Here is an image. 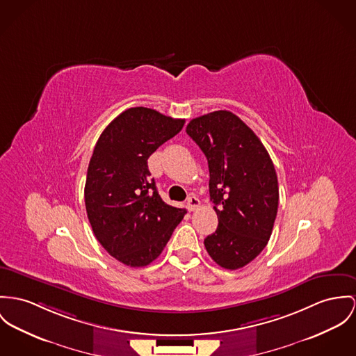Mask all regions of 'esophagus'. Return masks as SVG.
<instances>
[{
  "instance_id": "esophagus-1",
  "label": "esophagus",
  "mask_w": 356,
  "mask_h": 356,
  "mask_svg": "<svg viewBox=\"0 0 356 356\" xmlns=\"http://www.w3.org/2000/svg\"><path fill=\"white\" fill-rule=\"evenodd\" d=\"M199 204H200V202H199V199H197L196 196H190V197H188V200H187V209H188L190 211H193L195 209H197Z\"/></svg>"
}]
</instances>
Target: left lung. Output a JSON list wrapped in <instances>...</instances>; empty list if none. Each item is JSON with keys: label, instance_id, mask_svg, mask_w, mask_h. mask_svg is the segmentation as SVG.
I'll list each match as a JSON object with an SVG mask.
<instances>
[{"label": "left lung", "instance_id": "1", "mask_svg": "<svg viewBox=\"0 0 356 356\" xmlns=\"http://www.w3.org/2000/svg\"><path fill=\"white\" fill-rule=\"evenodd\" d=\"M187 134L204 153L210 200L218 216L216 233L204 238L210 257L238 270L266 248L279 204L273 160L257 136L230 111L192 119Z\"/></svg>", "mask_w": 356, "mask_h": 356}]
</instances>
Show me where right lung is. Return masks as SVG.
Masks as SVG:
<instances>
[{
    "label": "right lung",
    "mask_w": 356,
    "mask_h": 356,
    "mask_svg": "<svg viewBox=\"0 0 356 356\" xmlns=\"http://www.w3.org/2000/svg\"><path fill=\"white\" fill-rule=\"evenodd\" d=\"M184 122L145 107L129 108L95 146L83 191L86 214L97 241L126 266L156 260L187 213L165 203L147 168V159Z\"/></svg>",
    "instance_id": "1"
}]
</instances>
